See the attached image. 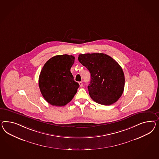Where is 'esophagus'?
Wrapping results in <instances>:
<instances>
[{
	"label": "esophagus",
	"instance_id": "esophagus-1",
	"mask_svg": "<svg viewBox=\"0 0 159 159\" xmlns=\"http://www.w3.org/2000/svg\"><path fill=\"white\" fill-rule=\"evenodd\" d=\"M79 85H80V87H82L83 86V83H82V82H79Z\"/></svg>",
	"mask_w": 159,
	"mask_h": 159
}]
</instances>
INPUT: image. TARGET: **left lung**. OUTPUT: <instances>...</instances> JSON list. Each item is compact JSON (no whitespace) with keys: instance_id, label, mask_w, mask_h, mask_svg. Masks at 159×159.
<instances>
[{"instance_id":"8db88e82","label":"left lung","mask_w":159,"mask_h":159,"mask_svg":"<svg viewBox=\"0 0 159 159\" xmlns=\"http://www.w3.org/2000/svg\"><path fill=\"white\" fill-rule=\"evenodd\" d=\"M78 60L90 72L88 90L91 99L103 105L115 103L125 89V75L120 65L103 53L80 54Z\"/></svg>"}]
</instances>
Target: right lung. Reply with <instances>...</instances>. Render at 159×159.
<instances>
[{"mask_svg": "<svg viewBox=\"0 0 159 159\" xmlns=\"http://www.w3.org/2000/svg\"><path fill=\"white\" fill-rule=\"evenodd\" d=\"M74 62L73 56L64 54L52 57L44 65L39 75V86L48 103L65 106L76 94L79 84L75 82L70 72Z\"/></svg>", "mask_w": 159, "mask_h": 159, "instance_id": "add662e5", "label": "right lung"}]
</instances>
